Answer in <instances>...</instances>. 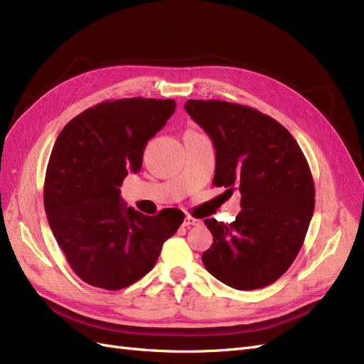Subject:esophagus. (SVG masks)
Instances as JSON below:
<instances>
[{
	"label": "esophagus",
	"instance_id": "1",
	"mask_svg": "<svg viewBox=\"0 0 364 364\" xmlns=\"http://www.w3.org/2000/svg\"><path fill=\"white\" fill-rule=\"evenodd\" d=\"M199 225H200V220L199 218H194V217L186 215L185 220H183V226H186V228H193V226H199Z\"/></svg>",
	"mask_w": 364,
	"mask_h": 364
}]
</instances>
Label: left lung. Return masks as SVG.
Masks as SVG:
<instances>
[{
  "mask_svg": "<svg viewBox=\"0 0 364 364\" xmlns=\"http://www.w3.org/2000/svg\"><path fill=\"white\" fill-rule=\"evenodd\" d=\"M185 111L215 147L213 183L241 193L230 225L206 218L214 243L202 261L237 290L267 287L289 270L314 213V182L290 132L257 109L222 100H188Z\"/></svg>",
  "mask_w": 364,
  "mask_h": 364,
  "instance_id": "left-lung-1",
  "label": "left lung"
}]
</instances>
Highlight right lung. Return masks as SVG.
Wrapping results in <instances>:
<instances>
[{
  "mask_svg": "<svg viewBox=\"0 0 364 364\" xmlns=\"http://www.w3.org/2000/svg\"><path fill=\"white\" fill-rule=\"evenodd\" d=\"M174 109V100H107L73 118L56 139L43 206L71 269L92 287L114 291L141 279L183 223L179 209L146 215L119 196L127 173L141 170L147 141Z\"/></svg>",
  "mask_w": 364,
  "mask_h": 364,
  "instance_id": "obj_1",
  "label": "right lung"
}]
</instances>
